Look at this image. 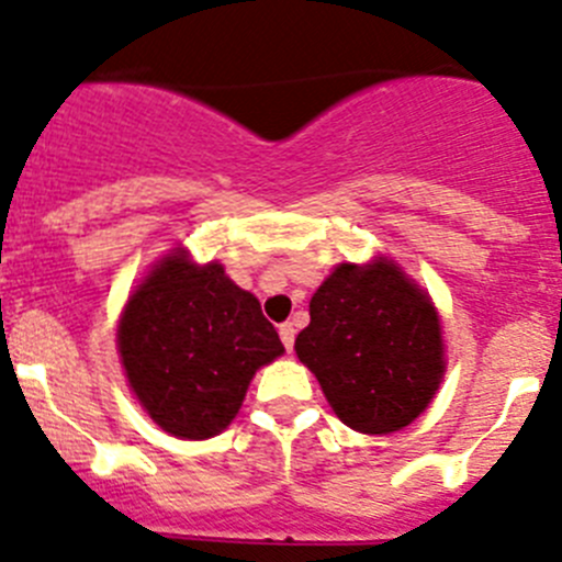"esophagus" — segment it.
Listing matches in <instances>:
<instances>
[{"mask_svg": "<svg viewBox=\"0 0 562 562\" xmlns=\"http://www.w3.org/2000/svg\"><path fill=\"white\" fill-rule=\"evenodd\" d=\"M280 338H282V344H285L288 352H291V349H293V340H296V327H293L291 322L280 324Z\"/></svg>", "mask_w": 562, "mask_h": 562, "instance_id": "1", "label": "esophagus"}]
</instances>
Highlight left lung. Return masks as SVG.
Here are the masks:
<instances>
[{"instance_id":"8db88e82","label":"left lung","mask_w":562,"mask_h":562,"mask_svg":"<svg viewBox=\"0 0 562 562\" xmlns=\"http://www.w3.org/2000/svg\"><path fill=\"white\" fill-rule=\"evenodd\" d=\"M296 355L346 427H407L438 391L443 340L432 302L387 260L340 263L311 299Z\"/></svg>"}]
</instances>
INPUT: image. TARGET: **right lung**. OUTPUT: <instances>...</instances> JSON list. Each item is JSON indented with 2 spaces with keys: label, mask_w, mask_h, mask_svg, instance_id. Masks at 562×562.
Returning a JSON list of instances; mask_svg holds the SVG:
<instances>
[{
  "label": "right lung",
  "mask_w": 562,
  "mask_h": 562,
  "mask_svg": "<svg viewBox=\"0 0 562 562\" xmlns=\"http://www.w3.org/2000/svg\"><path fill=\"white\" fill-rule=\"evenodd\" d=\"M119 352L146 413L177 438L204 440L227 429L255 371L285 346L222 266L171 255L130 296Z\"/></svg>",
  "instance_id": "add662e5"
}]
</instances>
